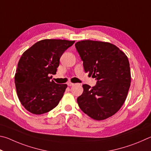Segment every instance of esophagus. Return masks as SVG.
Returning <instances> with one entry per match:
<instances>
[{"label":"esophagus","instance_id":"esophagus-1","mask_svg":"<svg viewBox=\"0 0 151 151\" xmlns=\"http://www.w3.org/2000/svg\"><path fill=\"white\" fill-rule=\"evenodd\" d=\"M67 84H68V86H73V85H74V83H71V82H68Z\"/></svg>","mask_w":151,"mask_h":151}]
</instances>
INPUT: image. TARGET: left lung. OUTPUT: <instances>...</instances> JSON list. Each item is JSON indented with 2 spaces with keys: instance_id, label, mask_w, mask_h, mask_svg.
I'll return each instance as SVG.
<instances>
[{
  "instance_id": "obj_1",
  "label": "left lung",
  "mask_w": 151,
  "mask_h": 151,
  "mask_svg": "<svg viewBox=\"0 0 151 151\" xmlns=\"http://www.w3.org/2000/svg\"><path fill=\"white\" fill-rule=\"evenodd\" d=\"M84 70L97 80L94 87L82 86L77 101L83 113L95 120L111 117L122 107L131 85L127 56L109 42L83 40L75 44Z\"/></svg>"
}]
</instances>
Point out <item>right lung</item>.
<instances>
[{"label": "right lung", "mask_w": 151, "mask_h": 151, "mask_svg": "<svg viewBox=\"0 0 151 151\" xmlns=\"http://www.w3.org/2000/svg\"><path fill=\"white\" fill-rule=\"evenodd\" d=\"M75 41L45 39L23 53L18 63L14 82L18 99L33 114L49 112L59 104L67 88L51 80L60 59Z\"/></svg>", "instance_id": "add662e5"}]
</instances>
